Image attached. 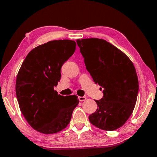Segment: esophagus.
Returning a JSON list of instances; mask_svg holds the SVG:
<instances>
[{"label":"esophagus","mask_w":157,"mask_h":157,"mask_svg":"<svg viewBox=\"0 0 157 157\" xmlns=\"http://www.w3.org/2000/svg\"><path fill=\"white\" fill-rule=\"evenodd\" d=\"M86 97H78V100L80 101H84L86 100Z\"/></svg>","instance_id":"obj_1"}]
</instances>
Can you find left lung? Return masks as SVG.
<instances>
[{
  "label": "left lung",
  "instance_id": "1",
  "mask_svg": "<svg viewBox=\"0 0 157 157\" xmlns=\"http://www.w3.org/2000/svg\"><path fill=\"white\" fill-rule=\"evenodd\" d=\"M87 70L103 97L89 120L103 130L121 127L132 113L139 92V80L130 59L116 47L97 38L76 40Z\"/></svg>",
  "mask_w": 157,
  "mask_h": 157
}]
</instances>
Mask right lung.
Wrapping results in <instances>:
<instances>
[{
    "mask_svg": "<svg viewBox=\"0 0 157 157\" xmlns=\"http://www.w3.org/2000/svg\"><path fill=\"white\" fill-rule=\"evenodd\" d=\"M76 49L75 41H49L27 54L16 78V94L29 124L39 132L54 134L67 127L78 97H63L54 90L60 81V69Z\"/></svg>",
    "mask_w": 157,
    "mask_h": 157,
    "instance_id": "1",
    "label": "right lung"
}]
</instances>
